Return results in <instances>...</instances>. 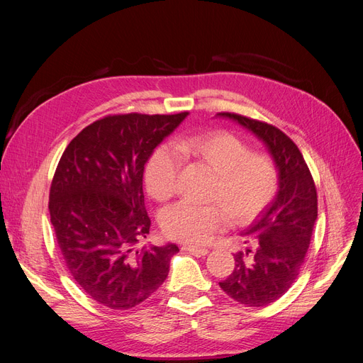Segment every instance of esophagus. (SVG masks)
I'll return each mask as SVG.
<instances>
[{
  "label": "esophagus",
  "mask_w": 363,
  "mask_h": 363,
  "mask_svg": "<svg viewBox=\"0 0 363 363\" xmlns=\"http://www.w3.org/2000/svg\"><path fill=\"white\" fill-rule=\"evenodd\" d=\"M182 250L193 253V255H196V256H206V255L208 253L207 249H203V247H194V245H184Z\"/></svg>",
  "instance_id": "esophagus-1"
}]
</instances>
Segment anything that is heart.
<instances>
[{
	"label": "heart",
	"instance_id": "heart-1",
	"mask_svg": "<svg viewBox=\"0 0 363 363\" xmlns=\"http://www.w3.org/2000/svg\"><path fill=\"white\" fill-rule=\"evenodd\" d=\"M172 150L160 145L145 164V186L159 201L177 193L182 160L191 159L215 172L208 200L220 204L197 206L181 201L162 215V230L170 240L204 244L228 225H247L274 201L279 172L264 152H252L241 138L226 130H211L178 138Z\"/></svg>",
	"mask_w": 363,
	"mask_h": 363
}]
</instances>
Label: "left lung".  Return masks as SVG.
I'll use <instances>...</instances> for the list:
<instances>
[{"mask_svg":"<svg viewBox=\"0 0 363 363\" xmlns=\"http://www.w3.org/2000/svg\"><path fill=\"white\" fill-rule=\"evenodd\" d=\"M233 119L268 147L279 172V186L268 208L242 233L256 249L234 256L233 274L219 282L220 289L252 308L274 303L300 274L318 218V196L311 170L298 147L285 133L266 122L237 113H218Z\"/></svg>","mask_w":363,"mask_h":363,"instance_id":"1","label":"left lung"}]
</instances>
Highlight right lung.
Returning a JSON list of instances; mask_svg holds the SVG:
<instances>
[{
  "label": "right lung",
  "mask_w": 363,
  "mask_h": 363,
  "mask_svg": "<svg viewBox=\"0 0 363 363\" xmlns=\"http://www.w3.org/2000/svg\"><path fill=\"white\" fill-rule=\"evenodd\" d=\"M188 116L113 114L84 128L66 147L50 188L57 244L76 284L114 311L138 306L155 293L179 252L177 244L143 247L144 164Z\"/></svg>",
  "instance_id": "add662e5"
}]
</instances>
